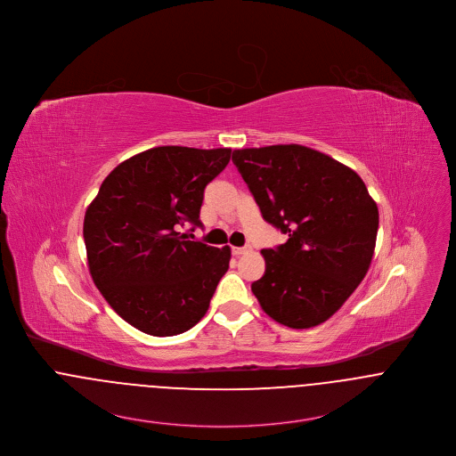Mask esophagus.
Returning a JSON list of instances; mask_svg holds the SVG:
<instances>
[{"label":"esophagus","mask_w":456,"mask_h":456,"mask_svg":"<svg viewBox=\"0 0 456 456\" xmlns=\"http://www.w3.org/2000/svg\"><path fill=\"white\" fill-rule=\"evenodd\" d=\"M232 252H233L235 256H242V254L250 252V248H248V246H246V248H232Z\"/></svg>","instance_id":"1"}]
</instances>
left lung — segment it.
I'll list each match as a JSON object with an SVG mask.
<instances>
[{
  "label": "left lung",
  "mask_w": 456,
  "mask_h": 456,
  "mask_svg": "<svg viewBox=\"0 0 456 456\" xmlns=\"http://www.w3.org/2000/svg\"><path fill=\"white\" fill-rule=\"evenodd\" d=\"M232 160L265 221L289 237L261 250L266 270L250 286L261 308L292 330L326 322L373 259L378 208L364 181L301 144L235 150Z\"/></svg>",
  "instance_id": "1"
}]
</instances>
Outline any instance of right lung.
<instances>
[{
	"label": "right lung",
	"instance_id": "add662e5",
	"mask_svg": "<svg viewBox=\"0 0 456 456\" xmlns=\"http://www.w3.org/2000/svg\"><path fill=\"white\" fill-rule=\"evenodd\" d=\"M230 155V148L146 150L115 167L86 208L94 284L135 330L175 336L206 315L232 250L188 240L181 228L202 226L204 190Z\"/></svg>",
	"mask_w": 456,
	"mask_h": 456
}]
</instances>
